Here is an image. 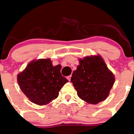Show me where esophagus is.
<instances>
[{"instance_id":"obj_1","label":"esophagus","mask_w":134,"mask_h":134,"mask_svg":"<svg viewBox=\"0 0 134 134\" xmlns=\"http://www.w3.org/2000/svg\"><path fill=\"white\" fill-rule=\"evenodd\" d=\"M71 75H69V76H68V77H67V79L69 80V81H71Z\"/></svg>"}]
</instances>
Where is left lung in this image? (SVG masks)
Here are the masks:
<instances>
[{"mask_svg": "<svg viewBox=\"0 0 134 134\" xmlns=\"http://www.w3.org/2000/svg\"><path fill=\"white\" fill-rule=\"evenodd\" d=\"M114 81V75L100 55L80 59L71 79L78 97L92 104L108 97Z\"/></svg>", "mask_w": 134, "mask_h": 134, "instance_id": "left-lung-1", "label": "left lung"}]
</instances>
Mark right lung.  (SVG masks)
<instances>
[{"mask_svg":"<svg viewBox=\"0 0 134 134\" xmlns=\"http://www.w3.org/2000/svg\"><path fill=\"white\" fill-rule=\"evenodd\" d=\"M61 66H53L50 59L34 60L18 75L17 80L23 93L33 103L46 105L59 96L68 82L61 74Z\"/></svg>","mask_w":134,"mask_h":134,"instance_id":"add662e5","label":"right lung"}]
</instances>
